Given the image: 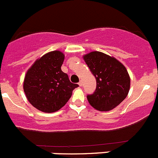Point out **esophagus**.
Segmentation results:
<instances>
[{
	"label": "esophagus",
	"instance_id": "obj_1",
	"mask_svg": "<svg viewBox=\"0 0 158 158\" xmlns=\"http://www.w3.org/2000/svg\"><path fill=\"white\" fill-rule=\"evenodd\" d=\"M78 85H80V86H82V85H83V83H82L81 81H79V83H78Z\"/></svg>",
	"mask_w": 158,
	"mask_h": 158
}]
</instances>
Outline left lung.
<instances>
[{
    "mask_svg": "<svg viewBox=\"0 0 158 158\" xmlns=\"http://www.w3.org/2000/svg\"><path fill=\"white\" fill-rule=\"evenodd\" d=\"M84 59L96 80V90L87 96L89 104L100 111L115 108L129 93L131 80L125 66L99 51L86 54Z\"/></svg>",
    "mask_w": 158,
    "mask_h": 158,
    "instance_id": "1",
    "label": "left lung"
}]
</instances>
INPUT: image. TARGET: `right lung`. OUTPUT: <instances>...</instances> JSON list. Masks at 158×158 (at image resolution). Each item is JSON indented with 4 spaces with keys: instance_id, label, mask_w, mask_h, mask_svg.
<instances>
[{
    "instance_id": "obj_1",
    "label": "right lung",
    "mask_w": 158,
    "mask_h": 158,
    "mask_svg": "<svg viewBox=\"0 0 158 158\" xmlns=\"http://www.w3.org/2000/svg\"><path fill=\"white\" fill-rule=\"evenodd\" d=\"M64 54L51 51L38 59L26 73L23 90L27 100L35 108L43 112H54L62 108L78 87L70 82L61 69Z\"/></svg>"
}]
</instances>
